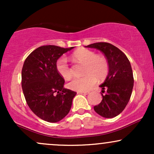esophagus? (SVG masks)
I'll return each instance as SVG.
<instances>
[{
	"label": "esophagus",
	"mask_w": 154,
	"mask_h": 154,
	"mask_svg": "<svg viewBox=\"0 0 154 154\" xmlns=\"http://www.w3.org/2000/svg\"><path fill=\"white\" fill-rule=\"evenodd\" d=\"M88 92H77V94H84V95H88Z\"/></svg>",
	"instance_id": "obj_1"
}]
</instances>
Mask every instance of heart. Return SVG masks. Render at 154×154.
<instances>
[{
	"instance_id": "1",
	"label": "heart",
	"mask_w": 154,
	"mask_h": 154,
	"mask_svg": "<svg viewBox=\"0 0 154 154\" xmlns=\"http://www.w3.org/2000/svg\"><path fill=\"white\" fill-rule=\"evenodd\" d=\"M72 57L74 59L85 64V74L82 77H75L68 83V88L78 92L89 91L96 83L97 78L103 79L109 72V63L107 60L101 56H97L93 51L86 48L76 51ZM56 71L61 77L69 79L72 73L69 66L68 61L65 57H61L56 63Z\"/></svg>"
}]
</instances>
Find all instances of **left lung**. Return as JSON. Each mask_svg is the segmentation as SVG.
<instances>
[{
    "label": "left lung",
    "mask_w": 154,
    "mask_h": 154,
    "mask_svg": "<svg viewBox=\"0 0 154 154\" xmlns=\"http://www.w3.org/2000/svg\"><path fill=\"white\" fill-rule=\"evenodd\" d=\"M86 48L101 51L109 63V73L104 82L100 85L102 100L95 106L94 110L105 118H114L119 115L128 105L134 85L131 64L122 51L112 44L95 43Z\"/></svg>",
    "instance_id": "obj_1"
}]
</instances>
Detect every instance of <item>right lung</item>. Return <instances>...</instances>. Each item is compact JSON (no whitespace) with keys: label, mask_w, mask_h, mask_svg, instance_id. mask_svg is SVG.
<instances>
[{"label":"right lung","mask_w":154,"mask_h":154,"mask_svg":"<svg viewBox=\"0 0 154 154\" xmlns=\"http://www.w3.org/2000/svg\"><path fill=\"white\" fill-rule=\"evenodd\" d=\"M74 47L40 46L27 56L22 70V88L26 103L35 115L57 122L69 112L77 93L63 88L64 79L56 71L57 60Z\"/></svg>","instance_id":"right-lung-1"}]
</instances>
